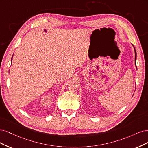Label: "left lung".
<instances>
[{
	"label": "left lung",
	"instance_id": "obj_1",
	"mask_svg": "<svg viewBox=\"0 0 148 148\" xmlns=\"http://www.w3.org/2000/svg\"><path fill=\"white\" fill-rule=\"evenodd\" d=\"M133 47H134V46H133ZM134 50H135V64H136V50H135V47H134Z\"/></svg>",
	"mask_w": 148,
	"mask_h": 148
}]
</instances>
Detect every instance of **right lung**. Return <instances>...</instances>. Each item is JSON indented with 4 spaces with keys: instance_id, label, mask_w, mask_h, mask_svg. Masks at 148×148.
Wrapping results in <instances>:
<instances>
[{
    "instance_id": "1",
    "label": "right lung",
    "mask_w": 148,
    "mask_h": 148,
    "mask_svg": "<svg viewBox=\"0 0 148 148\" xmlns=\"http://www.w3.org/2000/svg\"><path fill=\"white\" fill-rule=\"evenodd\" d=\"M44 31H45V32H46V31H46V30H44ZM11 61H12V60H11Z\"/></svg>"
}]
</instances>
